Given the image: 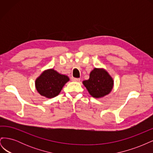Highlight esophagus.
Masks as SVG:
<instances>
[{
  "label": "esophagus",
  "instance_id": "esophagus-1",
  "mask_svg": "<svg viewBox=\"0 0 153 153\" xmlns=\"http://www.w3.org/2000/svg\"><path fill=\"white\" fill-rule=\"evenodd\" d=\"M72 80L73 81H76V82H80V80L79 78H73Z\"/></svg>",
  "mask_w": 153,
  "mask_h": 153
}]
</instances>
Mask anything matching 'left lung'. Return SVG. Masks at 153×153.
<instances>
[{"mask_svg":"<svg viewBox=\"0 0 153 153\" xmlns=\"http://www.w3.org/2000/svg\"><path fill=\"white\" fill-rule=\"evenodd\" d=\"M83 84L92 97L99 98L110 93L114 80L105 69L94 68L90 73L89 79L84 80Z\"/></svg>","mask_w":153,"mask_h":153,"instance_id":"8db88e82","label":"left lung"}]
</instances>
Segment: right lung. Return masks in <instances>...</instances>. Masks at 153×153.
I'll list each match as a JSON object with an SVG mask.
<instances>
[{
  "label": "right lung",
  "mask_w": 153,
  "mask_h": 153,
  "mask_svg": "<svg viewBox=\"0 0 153 153\" xmlns=\"http://www.w3.org/2000/svg\"><path fill=\"white\" fill-rule=\"evenodd\" d=\"M69 80L68 76L59 74L53 69H47L37 78L35 85L37 91L43 96L52 98L61 91L63 86Z\"/></svg>",
  "instance_id": "add662e5"
}]
</instances>
